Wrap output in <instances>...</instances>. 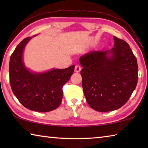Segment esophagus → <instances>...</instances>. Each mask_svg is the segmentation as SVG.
Returning a JSON list of instances; mask_svg holds the SVG:
<instances>
[{"label": "esophagus", "mask_w": 148, "mask_h": 148, "mask_svg": "<svg viewBox=\"0 0 148 148\" xmlns=\"http://www.w3.org/2000/svg\"><path fill=\"white\" fill-rule=\"evenodd\" d=\"M80 71H81V67H80L79 65H76L74 68V71L76 72H79Z\"/></svg>", "instance_id": "1"}]
</instances>
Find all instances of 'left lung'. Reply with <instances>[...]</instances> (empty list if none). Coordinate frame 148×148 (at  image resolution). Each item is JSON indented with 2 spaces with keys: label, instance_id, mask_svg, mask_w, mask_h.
Masks as SVG:
<instances>
[{
  "label": "left lung",
  "instance_id": "obj_1",
  "mask_svg": "<svg viewBox=\"0 0 148 148\" xmlns=\"http://www.w3.org/2000/svg\"><path fill=\"white\" fill-rule=\"evenodd\" d=\"M114 47L92 51L79 58L82 87L87 103L105 112L117 110L129 101L137 85V60L129 45L114 36ZM110 56L108 57V55Z\"/></svg>",
  "mask_w": 148,
  "mask_h": 148
}]
</instances>
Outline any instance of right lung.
Wrapping results in <instances>:
<instances>
[{"label": "right lung", "mask_w": 148, "mask_h": 148, "mask_svg": "<svg viewBox=\"0 0 148 148\" xmlns=\"http://www.w3.org/2000/svg\"><path fill=\"white\" fill-rule=\"evenodd\" d=\"M31 38L23 39L12 54L9 64L10 84L15 96L27 109L50 112L61 104L62 87L73 74L74 65L44 73H32L25 67L22 61L25 46Z\"/></svg>", "instance_id": "right-lung-1"}]
</instances>
